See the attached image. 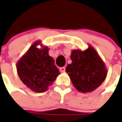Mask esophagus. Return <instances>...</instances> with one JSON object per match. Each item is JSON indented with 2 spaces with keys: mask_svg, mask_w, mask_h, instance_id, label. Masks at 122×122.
Here are the masks:
<instances>
[{
  "mask_svg": "<svg viewBox=\"0 0 122 122\" xmlns=\"http://www.w3.org/2000/svg\"><path fill=\"white\" fill-rule=\"evenodd\" d=\"M65 69H66V68L64 66H62V67H60V72L64 73V72H65Z\"/></svg>",
  "mask_w": 122,
  "mask_h": 122,
  "instance_id": "esophagus-1",
  "label": "esophagus"
}]
</instances>
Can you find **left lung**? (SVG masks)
<instances>
[{
    "mask_svg": "<svg viewBox=\"0 0 122 122\" xmlns=\"http://www.w3.org/2000/svg\"><path fill=\"white\" fill-rule=\"evenodd\" d=\"M67 65L68 73L74 87L82 93L95 90L105 81L107 75L105 64L96 49L89 45L85 51L73 49Z\"/></svg>",
    "mask_w": 122,
    "mask_h": 122,
    "instance_id": "obj_1",
    "label": "left lung"
}]
</instances>
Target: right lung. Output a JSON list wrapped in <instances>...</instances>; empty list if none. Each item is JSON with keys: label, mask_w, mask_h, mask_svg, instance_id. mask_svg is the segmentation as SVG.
<instances>
[{"label": "right lung", "mask_w": 122, "mask_h": 122, "mask_svg": "<svg viewBox=\"0 0 122 122\" xmlns=\"http://www.w3.org/2000/svg\"><path fill=\"white\" fill-rule=\"evenodd\" d=\"M41 43V41L35 42L16 64L21 81L31 90L39 93L47 91L60 75L54 60L49 55V48ZM39 44L42 48L37 47Z\"/></svg>", "instance_id": "add662e5"}]
</instances>
